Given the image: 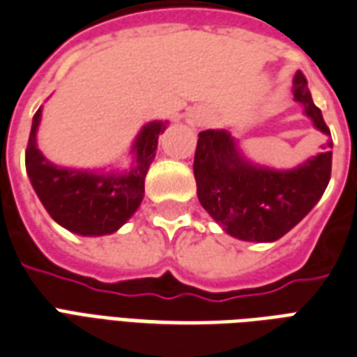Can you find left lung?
<instances>
[{
	"instance_id": "1",
	"label": "left lung",
	"mask_w": 357,
	"mask_h": 357,
	"mask_svg": "<svg viewBox=\"0 0 357 357\" xmlns=\"http://www.w3.org/2000/svg\"><path fill=\"white\" fill-rule=\"evenodd\" d=\"M292 91L315 128L327 135L323 153L294 170L252 166L237 153L231 133L225 130L199 133L193 162L199 201L225 231L241 241L283 237L314 208L329 183L333 139L302 73L294 76Z\"/></svg>"
}]
</instances>
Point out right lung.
I'll use <instances>...</instances> for the list:
<instances>
[{
  "label": "right lung",
  "mask_w": 357,
  "mask_h": 357,
  "mask_svg": "<svg viewBox=\"0 0 357 357\" xmlns=\"http://www.w3.org/2000/svg\"><path fill=\"white\" fill-rule=\"evenodd\" d=\"M42 109L32 120L26 147V172L43 208L59 225L78 235L114 233L139 208L145 176L156 153L166 122L147 124L133 143L135 164L126 174H91L51 164L36 145Z\"/></svg>",
  "instance_id": "1"
}]
</instances>
